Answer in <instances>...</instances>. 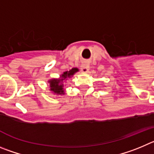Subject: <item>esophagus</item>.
Masks as SVG:
<instances>
[{
	"mask_svg": "<svg viewBox=\"0 0 154 154\" xmlns=\"http://www.w3.org/2000/svg\"><path fill=\"white\" fill-rule=\"evenodd\" d=\"M81 70L83 73H88L89 72V65L87 63H84L81 67Z\"/></svg>",
	"mask_w": 154,
	"mask_h": 154,
	"instance_id": "34e87169",
	"label": "esophagus"
}]
</instances>
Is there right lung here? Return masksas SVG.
<instances>
[{
  "label": "right lung",
  "mask_w": 154,
  "mask_h": 154,
  "mask_svg": "<svg viewBox=\"0 0 154 154\" xmlns=\"http://www.w3.org/2000/svg\"><path fill=\"white\" fill-rule=\"evenodd\" d=\"M79 71L78 68L74 67L70 70L69 71L63 72V74H61L60 78L58 79H51L48 82L50 84V88L51 91L55 94L57 95H61V94H64V89H63V80L65 79L70 78L72 76L74 75L75 73Z\"/></svg>",
  "instance_id": "right-lung-1"
}]
</instances>
